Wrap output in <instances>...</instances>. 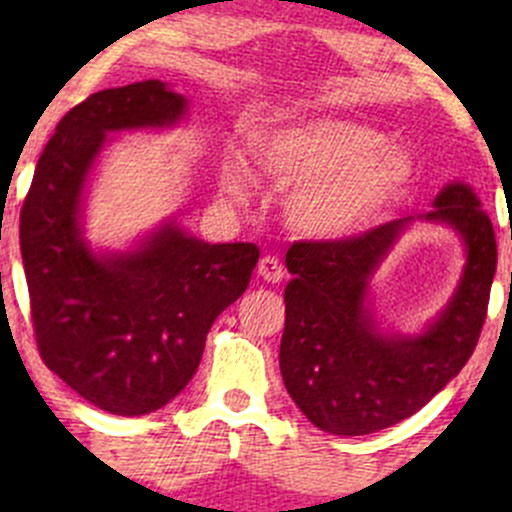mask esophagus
<instances>
[{
    "label": "esophagus",
    "instance_id": "34e87169",
    "mask_svg": "<svg viewBox=\"0 0 512 512\" xmlns=\"http://www.w3.org/2000/svg\"><path fill=\"white\" fill-rule=\"evenodd\" d=\"M257 275L262 277L265 282H270V285H280L282 277H285V267H282V262L277 260V257H262L260 265H257Z\"/></svg>",
    "mask_w": 512,
    "mask_h": 512
}]
</instances>
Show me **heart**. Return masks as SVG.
<instances>
[{"label":"heart","instance_id":"1","mask_svg":"<svg viewBox=\"0 0 512 512\" xmlns=\"http://www.w3.org/2000/svg\"><path fill=\"white\" fill-rule=\"evenodd\" d=\"M257 168L282 185L287 220L309 240L339 242L361 235L391 213L414 188L418 165L401 146L364 123L317 118L275 128L252 146ZM220 185L232 200L247 195L237 165H225Z\"/></svg>","mask_w":512,"mask_h":512}]
</instances>
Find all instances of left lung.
<instances>
[{
    "instance_id": "1",
    "label": "left lung",
    "mask_w": 512,
    "mask_h": 512,
    "mask_svg": "<svg viewBox=\"0 0 512 512\" xmlns=\"http://www.w3.org/2000/svg\"><path fill=\"white\" fill-rule=\"evenodd\" d=\"M414 222L448 224L467 265L454 297L418 335L380 327L370 280ZM285 289L280 371L304 416L334 436H364L414 416L476 349L493 285L495 232L478 195L461 180L433 198V210L339 242H294Z\"/></svg>"
}]
</instances>
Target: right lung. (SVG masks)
<instances>
[{
  "mask_svg": "<svg viewBox=\"0 0 512 512\" xmlns=\"http://www.w3.org/2000/svg\"><path fill=\"white\" fill-rule=\"evenodd\" d=\"M188 98L158 79L91 94L56 126L19 220L44 364L96 409L143 416L193 379L205 337L260 260L252 242L210 245L168 218L128 250H94L84 205L98 156L121 131H165Z\"/></svg>",
  "mask_w": 512,
  "mask_h": 512,
  "instance_id": "1",
  "label": "right lung"
}]
</instances>
